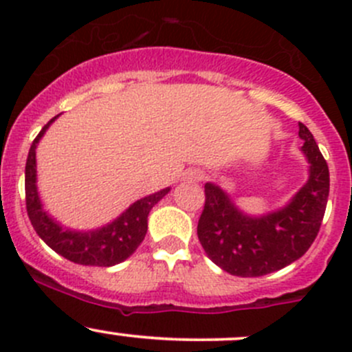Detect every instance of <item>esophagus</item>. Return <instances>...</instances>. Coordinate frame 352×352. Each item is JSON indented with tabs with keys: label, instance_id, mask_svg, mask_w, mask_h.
<instances>
[{
	"label": "esophagus",
	"instance_id": "1",
	"mask_svg": "<svg viewBox=\"0 0 352 352\" xmlns=\"http://www.w3.org/2000/svg\"><path fill=\"white\" fill-rule=\"evenodd\" d=\"M187 179L194 180V182H199V180L204 179V173H202L201 170H190V172H187Z\"/></svg>",
	"mask_w": 352,
	"mask_h": 352
}]
</instances>
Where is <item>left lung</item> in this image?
<instances>
[{"label": "left lung", "mask_w": 352, "mask_h": 352, "mask_svg": "<svg viewBox=\"0 0 352 352\" xmlns=\"http://www.w3.org/2000/svg\"><path fill=\"white\" fill-rule=\"evenodd\" d=\"M301 146L310 162V179L281 211L250 218L212 184L204 186V209L197 236L208 257L223 271L257 278L298 261L317 239L329 199V166L314 134L300 124Z\"/></svg>", "instance_id": "obj_1"}]
</instances>
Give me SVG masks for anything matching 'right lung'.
<instances>
[{
	"label": "right lung",
	"mask_w": 352,
	"mask_h": 352,
	"mask_svg": "<svg viewBox=\"0 0 352 352\" xmlns=\"http://www.w3.org/2000/svg\"><path fill=\"white\" fill-rule=\"evenodd\" d=\"M56 117H52L42 127L38 136L32 143L27 156V165H25V204H27L28 219H30L37 235L52 250L58 252L67 261L74 262V264L98 265V267H109V265L119 264V262L131 257L143 242L148 230V214H150L151 208L160 199L165 197V194H168L170 189H163L160 192L151 194V196L140 199L126 212H122L116 221L97 230V232L80 233L63 230L58 223L52 221L45 214L41 201H38L37 187H35V148H37L42 134L51 126Z\"/></svg>",
	"instance_id": "obj_1"
}]
</instances>
